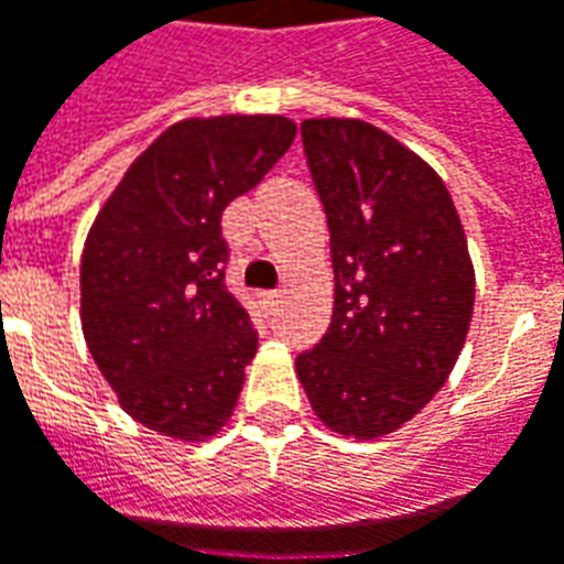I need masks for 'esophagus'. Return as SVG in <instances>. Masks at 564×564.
<instances>
[{"label": "esophagus", "mask_w": 564, "mask_h": 564, "mask_svg": "<svg viewBox=\"0 0 564 564\" xmlns=\"http://www.w3.org/2000/svg\"><path fill=\"white\" fill-rule=\"evenodd\" d=\"M281 299H283L281 290H268V293H262V302H265L268 308H274V305H278Z\"/></svg>", "instance_id": "1"}]
</instances>
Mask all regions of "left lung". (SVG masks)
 I'll use <instances>...</instances> for the list:
<instances>
[{
  "label": "left lung",
  "mask_w": 564,
  "mask_h": 564,
  "mask_svg": "<svg viewBox=\"0 0 564 564\" xmlns=\"http://www.w3.org/2000/svg\"><path fill=\"white\" fill-rule=\"evenodd\" d=\"M302 144L336 290L296 377L330 432L382 438L426 408L463 351L475 302L466 234L438 172L377 126L305 120Z\"/></svg>",
  "instance_id": "8db88e82"
}]
</instances>
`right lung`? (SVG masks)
<instances>
[{"label": "right lung", "instance_id": "obj_1", "mask_svg": "<svg viewBox=\"0 0 564 564\" xmlns=\"http://www.w3.org/2000/svg\"><path fill=\"white\" fill-rule=\"evenodd\" d=\"M271 113L191 117L135 156L91 225L79 265L83 336L122 411L203 442L228 423L259 336L225 286V206L290 151Z\"/></svg>", "mask_w": 564, "mask_h": 564}]
</instances>
